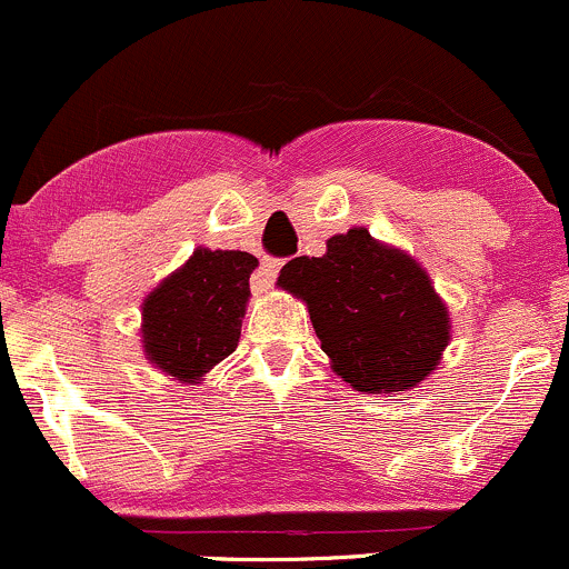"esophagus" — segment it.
Wrapping results in <instances>:
<instances>
[{"instance_id": "1", "label": "esophagus", "mask_w": 569, "mask_h": 569, "mask_svg": "<svg viewBox=\"0 0 569 569\" xmlns=\"http://www.w3.org/2000/svg\"><path fill=\"white\" fill-rule=\"evenodd\" d=\"M279 268H282V260H277V257H266V260L260 262V273H257V287H266L271 284L273 279L279 277Z\"/></svg>"}]
</instances>
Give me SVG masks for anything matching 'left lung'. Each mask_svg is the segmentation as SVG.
Masks as SVG:
<instances>
[{"label":"left lung","instance_id":"1","mask_svg":"<svg viewBox=\"0 0 569 569\" xmlns=\"http://www.w3.org/2000/svg\"><path fill=\"white\" fill-rule=\"evenodd\" d=\"M279 284L307 301L320 348L356 391H402L436 370L449 315L430 277L365 227L333 236L323 257H296Z\"/></svg>","mask_w":569,"mask_h":569}]
</instances>
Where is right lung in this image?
I'll return each mask as SVG.
<instances>
[{
	"instance_id": "add662e5",
	"label": "right lung",
	"mask_w": 569,
	"mask_h": 569,
	"mask_svg": "<svg viewBox=\"0 0 569 569\" xmlns=\"http://www.w3.org/2000/svg\"><path fill=\"white\" fill-rule=\"evenodd\" d=\"M254 268L257 257L249 251L197 249L144 301L142 342L148 359L186 383L227 359L241 339Z\"/></svg>"
}]
</instances>
